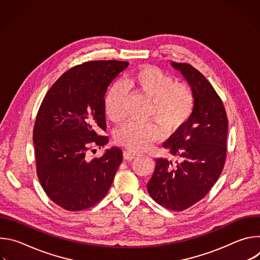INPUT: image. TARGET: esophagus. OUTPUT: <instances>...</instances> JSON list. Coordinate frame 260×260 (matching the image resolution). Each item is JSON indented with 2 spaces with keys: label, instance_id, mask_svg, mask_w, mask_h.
I'll return each mask as SVG.
<instances>
[{
  "label": "esophagus",
  "instance_id": "34e87169",
  "mask_svg": "<svg viewBox=\"0 0 260 260\" xmlns=\"http://www.w3.org/2000/svg\"><path fill=\"white\" fill-rule=\"evenodd\" d=\"M137 156H139V153H137V152H135V151L127 150V151H124V152H123V158L126 159V160H132V159L136 158Z\"/></svg>",
  "mask_w": 260,
  "mask_h": 260
}]
</instances>
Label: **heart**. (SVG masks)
Here are the masks:
<instances>
[{"mask_svg": "<svg viewBox=\"0 0 260 260\" xmlns=\"http://www.w3.org/2000/svg\"><path fill=\"white\" fill-rule=\"evenodd\" d=\"M126 86L136 94L150 102L148 117L155 120L168 136L179 132L190 119L194 110V95L186 84L175 79L154 66L139 68L126 80ZM123 92L115 87L105 100V113L110 121L120 123L124 119ZM159 128L151 123H126L115 136L118 145L132 151H142L159 140Z\"/></svg>", "mask_w": 260, "mask_h": 260, "instance_id": "b5f03b06", "label": "heart"}]
</instances>
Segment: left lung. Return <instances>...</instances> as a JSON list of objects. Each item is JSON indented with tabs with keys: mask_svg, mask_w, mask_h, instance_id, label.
Listing matches in <instances>:
<instances>
[{
	"mask_svg": "<svg viewBox=\"0 0 260 260\" xmlns=\"http://www.w3.org/2000/svg\"><path fill=\"white\" fill-rule=\"evenodd\" d=\"M171 64L189 84L194 110L188 122L164 143L180 160L174 165L156 158L147 190L160 206L183 211L206 197L223 170L229 121L221 99L202 73L188 63Z\"/></svg>",
	"mask_w": 260,
	"mask_h": 260,
	"instance_id": "left-lung-1",
	"label": "left lung"
}]
</instances>
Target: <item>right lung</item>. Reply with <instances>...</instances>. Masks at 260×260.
I'll list each match as a JSON object with an SVG mask.
<instances>
[{
  "instance_id": "1",
  "label": "right lung",
  "mask_w": 260,
  "mask_h": 260,
  "mask_svg": "<svg viewBox=\"0 0 260 260\" xmlns=\"http://www.w3.org/2000/svg\"><path fill=\"white\" fill-rule=\"evenodd\" d=\"M127 66L95 60L74 67L56 80L40 106L32 136L37 175L48 198L64 210L98 204L122 161V151L115 147L100 158L88 159L87 153L109 141L96 134L106 131L105 94Z\"/></svg>"
}]
</instances>
